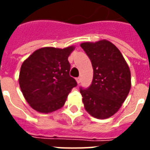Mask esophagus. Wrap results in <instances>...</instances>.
Here are the masks:
<instances>
[{
	"label": "esophagus",
	"instance_id": "esophagus-1",
	"mask_svg": "<svg viewBox=\"0 0 150 150\" xmlns=\"http://www.w3.org/2000/svg\"><path fill=\"white\" fill-rule=\"evenodd\" d=\"M76 81H77L78 84H79L80 82H81V78H80V77L77 78V79H76Z\"/></svg>",
	"mask_w": 150,
	"mask_h": 150
}]
</instances>
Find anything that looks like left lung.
I'll list each match as a JSON object with an SVG mask.
<instances>
[{
	"label": "left lung",
	"mask_w": 150,
	"mask_h": 150,
	"mask_svg": "<svg viewBox=\"0 0 150 150\" xmlns=\"http://www.w3.org/2000/svg\"><path fill=\"white\" fill-rule=\"evenodd\" d=\"M91 61L93 79L80 88L85 109L98 119L108 118L120 109L131 89V71L120 50L110 41L81 43Z\"/></svg>",
	"instance_id": "obj_1"
}]
</instances>
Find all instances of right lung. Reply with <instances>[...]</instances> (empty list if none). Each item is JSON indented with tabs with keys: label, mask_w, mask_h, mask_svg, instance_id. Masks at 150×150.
<instances>
[{
	"label": "right lung",
	"mask_w": 150,
	"mask_h": 150,
	"mask_svg": "<svg viewBox=\"0 0 150 150\" xmlns=\"http://www.w3.org/2000/svg\"><path fill=\"white\" fill-rule=\"evenodd\" d=\"M75 47H43L22 63L19 86L33 109L48 114L62 107L71 89L77 86L71 77L68 56Z\"/></svg>",
	"instance_id": "1"
}]
</instances>
